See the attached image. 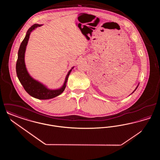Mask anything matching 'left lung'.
<instances>
[{
    "mask_svg": "<svg viewBox=\"0 0 160 160\" xmlns=\"http://www.w3.org/2000/svg\"><path fill=\"white\" fill-rule=\"evenodd\" d=\"M138 85H139V83H138V85H137V87H136V89H135V90H134V91L132 92V93H134V92L135 91H136V89H137V88H138Z\"/></svg>",
    "mask_w": 160,
    "mask_h": 160,
    "instance_id": "1",
    "label": "left lung"
}]
</instances>
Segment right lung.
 I'll list each match as a JSON object with an SVG mask.
<instances>
[{"instance_id":"add662e5","label":"right lung","mask_w":160,"mask_h":160,"mask_svg":"<svg viewBox=\"0 0 160 160\" xmlns=\"http://www.w3.org/2000/svg\"><path fill=\"white\" fill-rule=\"evenodd\" d=\"M42 24H35L32 26L27 31L26 35L21 43L18 52V59L16 63V72L17 76L22 84L24 90L27 92L31 97L39 99H48L53 98L59 96L64 91L69 75L70 74L74 67L69 71L67 76L65 77V82L62 87L57 89H51L48 88L44 84L38 82V80L34 79L28 72L24 61V56L26 50V46L28 45V41L31 32L36 28L41 26Z\"/></svg>"}]
</instances>
